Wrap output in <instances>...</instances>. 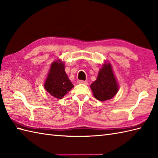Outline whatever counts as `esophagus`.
<instances>
[{
	"instance_id": "esophagus-1",
	"label": "esophagus",
	"mask_w": 158,
	"mask_h": 158,
	"mask_svg": "<svg viewBox=\"0 0 158 158\" xmlns=\"http://www.w3.org/2000/svg\"><path fill=\"white\" fill-rule=\"evenodd\" d=\"M77 83L79 84H84V85H88V82L85 81H82V80H79L77 81Z\"/></svg>"
}]
</instances>
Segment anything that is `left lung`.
Segmentation results:
<instances>
[{
	"instance_id": "left-lung-1",
	"label": "left lung",
	"mask_w": 158,
	"mask_h": 158,
	"mask_svg": "<svg viewBox=\"0 0 158 158\" xmlns=\"http://www.w3.org/2000/svg\"><path fill=\"white\" fill-rule=\"evenodd\" d=\"M90 87L94 97L100 101L110 100L115 96L118 91V86L110 64L102 66L97 79L91 84Z\"/></svg>"
}]
</instances>
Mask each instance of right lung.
<instances>
[{
  "label": "right lung",
  "instance_id": "1",
  "mask_svg": "<svg viewBox=\"0 0 158 158\" xmlns=\"http://www.w3.org/2000/svg\"><path fill=\"white\" fill-rule=\"evenodd\" d=\"M74 87L64 71V65L60 60L54 61L44 83L46 90L51 96L62 99Z\"/></svg>",
  "mask_w": 158,
  "mask_h": 158
}]
</instances>
